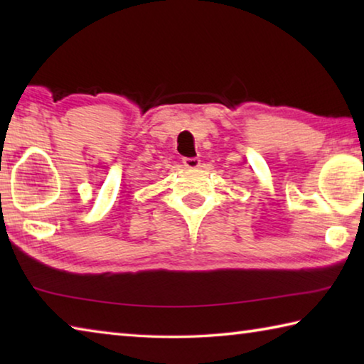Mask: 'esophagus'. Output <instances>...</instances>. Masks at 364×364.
<instances>
[{
    "mask_svg": "<svg viewBox=\"0 0 364 364\" xmlns=\"http://www.w3.org/2000/svg\"><path fill=\"white\" fill-rule=\"evenodd\" d=\"M183 164L186 168H197L200 165V159L199 157H184Z\"/></svg>",
    "mask_w": 364,
    "mask_h": 364,
    "instance_id": "obj_1",
    "label": "esophagus"
}]
</instances>
